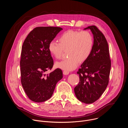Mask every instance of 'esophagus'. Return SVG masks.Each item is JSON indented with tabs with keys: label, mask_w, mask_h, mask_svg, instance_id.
Returning <instances> with one entry per match:
<instances>
[{
	"label": "esophagus",
	"mask_w": 128,
	"mask_h": 128,
	"mask_svg": "<svg viewBox=\"0 0 128 128\" xmlns=\"http://www.w3.org/2000/svg\"><path fill=\"white\" fill-rule=\"evenodd\" d=\"M69 74V72L68 71H66V70L63 71V74L64 75H68Z\"/></svg>",
	"instance_id": "obj_1"
}]
</instances>
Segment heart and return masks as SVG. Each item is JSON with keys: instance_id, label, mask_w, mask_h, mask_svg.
Segmentation results:
<instances>
[{"instance_id": "b5f03b06", "label": "heart", "mask_w": 128, "mask_h": 128, "mask_svg": "<svg viewBox=\"0 0 128 128\" xmlns=\"http://www.w3.org/2000/svg\"><path fill=\"white\" fill-rule=\"evenodd\" d=\"M59 43L50 42L48 50L52 57L60 59L64 51L67 50L68 57L56 63L57 67L71 71L77 68L79 62L86 61L92 52L94 40L88 31L82 32L68 30L63 32L58 38Z\"/></svg>"}]
</instances>
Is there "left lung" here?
I'll list each match as a JSON object with an SVG mask.
<instances>
[{
    "label": "left lung",
    "mask_w": 128,
    "mask_h": 128,
    "mask_svg": "<svg viewBox=\"0 0 128 128\" xmlns=\"http://www.w3.org/2000/svg\"><path fill=\"white\" fill-rule=\"evenodd\" d=\"M90 29L93 34V48L88 58L77 72L80 82L74 90L80 101L90 104L101 97L107 86L111 60L108 43L103 34L95 26L84 29Z\"/></svg>",
    "instance_id": "8db88e82"
}]
</instances>
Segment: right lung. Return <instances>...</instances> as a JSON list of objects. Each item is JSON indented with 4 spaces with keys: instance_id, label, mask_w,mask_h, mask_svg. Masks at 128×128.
Instances as JSON below:
<instances>
[{
    "instance_id": "add662e5",
    "label": "right lung",
    "mask_w": 128,
    "mask_h": 128,
    "mask_svg": "<svg viewBox=\"0 0 128 128\" xmlns=\"http://www.w3.org/2000/svg\"><path fill=\"white\" fill-rule=\"evenodd\" d=\"M63 29L58 27H38L25 40L21 54V84L28 97L32 101L42 102L52 96L57 83L63 78L61 69L51 70L54 61L48 50L49 43Z\"/></svg>"
}]
</instances>
